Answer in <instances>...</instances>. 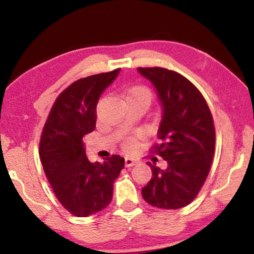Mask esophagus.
Here are the masks:
<instances>
[{"mask_svg":"<svg viewBox=\"0 0 254 254\" xmlns=\"http://www.w3.org/2000/svg\"><path fill=\"white\" fill-rule=\"evenodd\" d=\"M138 163L137 160H134V158H130V157H126V160H124V164H126L127 168H130V166H133Z\"/></svg>","mask_w":254,"mask_h":254,"instance_id":"esophagus-1","label":"esophagus"}]
</instances>
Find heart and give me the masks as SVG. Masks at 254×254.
I'll return each mask as SVG.
<instances>
[{
    "label": "heart",
    "mask_w": 254,
    "mask_h": 254,
    "mask_svg": "<svg viewBox=\"0 0 254 254\" xmlns=\"http://www.w3.org/2000/svg\"><path fill=\"white\" fill-rule=\"evenodd\" d=\"M124 100L126 101H137L143 105L148 106L151 100V92L148 88L143 85H135L127 89L123 93ZM126 147L127 149H132L134 147V141L132 139H128L126 141Z\"/></svg>",
    "instance_id": "b5f03b06"
}]
</instances>
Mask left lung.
Instances as JSON below:
<instances>
[{
    "instance_id": "8db88e82",
    "label": "left lung",
    "mask_w": 254,
    "mask_h": 254,
    "mask_svg": "<svg viewBox=\"0 0 254 254\" xmlns=\"http://www.w3.org/2000/svg\"><path fill=\"white\" fill-rule=\"evenodd\" d=\"M153 84L162 107L154 151L168 162L155 163L151 179L141 189L143 199L155 207L177 210L188 205L205 183L213 160L215 132L209 106L196 86L183 75L160 67L138 68Z\"/></svg>"
}]
</instances>
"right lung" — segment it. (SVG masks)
Listing matches in <instances>:
<instances>
[{"label": "right lung", "mask_w": 254, "mask_h": 254, "mask_svg": "<svg viewBox=\"0 0 254 254\" xmlns=\"http://www.w3.org/2000/svg\"><path fill=\"white\" fill-rule=\"evenodd\" d=\"M121 68L74 82L57 98L40 141L45 176L63 206L76 217H89L107 207L124 158L113 155L91 163L83 137L96 127V107Z\"/></svg>", "instance_id": "1"}]
</instances>
